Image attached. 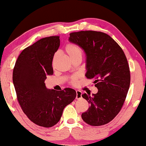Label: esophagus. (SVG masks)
Here are the masks:
<instances>
[{
	"label": "esophagus",
	"instance_id": "obj_1",
	"mask_svg": "<svg viewBox=\"0 0 146 146\" xmlns=\"http://www.w3.org/2000/svg\"><path fill=\"white\" fill-rule=\"evenodd\" d=\"M82 95V92H80V91H79V90H77L76 91V99H81Z\"/></svg>",
	"mask_w": 146,
	"mask_h": 146
}]
</instances>
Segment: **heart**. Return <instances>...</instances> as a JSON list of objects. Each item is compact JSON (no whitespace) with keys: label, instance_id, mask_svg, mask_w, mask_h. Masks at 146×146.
<instances>
[{"label":"heart","instance_id":"b5f03b06","mask_svg":"<svg viewBox=\"0 0 146 146\" xmlns=\"http://www.w3.org/2000/svg\"><path fill=\"white\" fill-rule=\"evenodd\" d=\"M65 51L68 54V56L70 58L72 59L76 58V57H82V49L80 48L79 46H78L77 45H76L74 43H68L65 47ZM56 54H55V55L54 56V58H56ZM77 82V78H72V80H71V83L72 84H76Z\"/></svg>","mask_w":146,"mask_h":146}]
</instances>
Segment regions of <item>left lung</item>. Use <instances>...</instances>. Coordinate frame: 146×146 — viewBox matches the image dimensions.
Wrapping results in <instances>:
<instances>
[{
    "mask_svg": "<svg viewBox=\"0 0 146 146\" xmlns=\"http://www.w3.org/2000/svg\"><path fill=\"white\" fill-rule=\"evenodd\" d=\"M69 41L85 52L86 76L94 80L98 90L92 96H82L90 105L82 114V119L91 126L109 123L121 110L129 90L130 68L125 54L113 38L100 31L71 33Z\"/></svg>",
    "mask_w": 146,
    "mask_h": 146,
    "instance_id": "obj_1",
    "label": "left lung"
}]
</instances>
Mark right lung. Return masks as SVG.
<instances>
[{"mask_svg": "<svg viewBox=\"0 0 146 146\" xmlns=\"http://www.w3.org/2000/svg\"><path fill=\"white\" fill-rule=\"evenodd\" d=\"M60 46L59 36L42 38L22 50L13 70L12 80L21 108L33 123L52 127L60 120L64 107L76 97L72 88L48 90L47 76L53 74L52 62Z\"/></svg>", "mask_w": 146, "mask_h": 146, "instance_id": "1", "label": "right lung"}]
</instances>
